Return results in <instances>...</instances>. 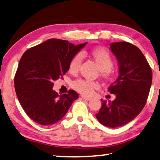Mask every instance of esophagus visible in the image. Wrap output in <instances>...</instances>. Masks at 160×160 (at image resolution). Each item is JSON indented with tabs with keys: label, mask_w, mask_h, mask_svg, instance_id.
Returning <instances> with one entry per match:
<instances>
[{
	"label": "esophagus",
	"mask_w": 160,
	"mask_h": 160,
	"mask_svg": "<svg viewBox=\"0 0 160 160\" xmlns=\"http://www.w3.org/2000/svg\"><path fill=\"white\" fill-rule=\"evenodd\" d=\"M82 99H84V100H85V101H90V100L92 99V98H90V97H87V96H85V95H82Z\"/></svg>",
	"instance_id": "1"
}]
</instances>
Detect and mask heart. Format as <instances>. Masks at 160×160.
<instances>
[{
    "instance_id": "1",
    "label": "heart",
    "mask_w": 160,
    "mask_h": 160,
    "mask_svg": "<svg viewBox=\"0 0 160 160\" xmlns=\"http://www.w3.org/2000/svg\"><path fill=\"white\" fill-rule=\"evenodd\" d=\"M90 55L98 65L101 76L109 78L113 72V58L110 52L105 48H95L90 52ZM83 53L78 52L74 55L69 64V71L71 73H77L80 70L83 60ZM72 88L84 95H90L94 90L98 88V83L95 81L86 79H78L72 82Z\"/></svg>"
}]
</instances>
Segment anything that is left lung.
Masks as SVG:
<instances>
[{"label":"left lung","instance_id":"left-lung-1","mask_svg":"<svg viewBox=\"0 0 160 160\" xmlns=\"http://www.w3.org/2000/svg\"><path fill=\"white\" fill-rule=\"evenodd\" d=\"M117 59L119 76L108 88L116 99L102 106L95 114L101 124L117 128L129 123L139 115L147 103L152 80V72L148 62L137 47L126 42L110 44Z\"/></svg>","mask_w":160,"mask_h":160}]
</instances>
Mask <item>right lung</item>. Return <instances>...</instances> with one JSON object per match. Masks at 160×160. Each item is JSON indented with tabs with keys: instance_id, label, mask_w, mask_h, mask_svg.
Returning a JSON list of instances; mask_svg holds the SVG:
<instances>
[{
	"instance_id": "right-lung-1",
	"label": "right lung",
	"mask_w": 160,
	"mask_h": 160,
	"mask_svg": "<svg viewBox=\"0 0 160 160\" xmlns=\"http://www.w3.org/2000/svg\"><path fill=\"white\" fill-rule=\"evenodd\" d=\"M50 39L27 50L19 61L14 78L16 93L26 113L39 124H54L62 118L78 94L69 90L59 95L54 81L69 70L72 57L85 46Z\"/></svg>"
}]
</instances>
